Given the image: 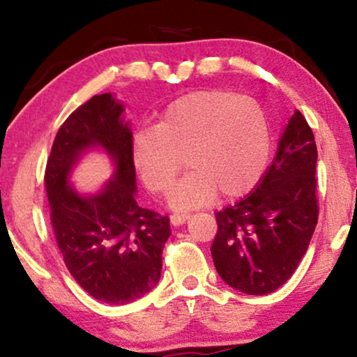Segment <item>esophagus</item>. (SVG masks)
Masks as SVG:
<instances>
[{
  "label": "esophagus",
  "instance_id": "esophagus-1",
  "mask_svg": "<svg viewBox=\"0 0 357 357\" xmlns=\"http://www.w3.org/2000/svg\"><path fill=\"white\" fill-rule=\"evenodd\" d=\"M188 218H190L188 213H177V214H172V216H170V222H172L174 226H182V224L187 221Z\"/></svg>",
  "mask_w": 357,
  "mask_h": 357
}]
</instances>
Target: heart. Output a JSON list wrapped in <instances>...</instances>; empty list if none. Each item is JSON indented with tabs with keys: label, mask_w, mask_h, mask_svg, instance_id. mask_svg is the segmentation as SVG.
Returning <instances> with one entry per match:
<instances>
[{
	"label": "heart",
	"mask_w": 357,
	"mask_h": 357,
	"mask_svg": "<svg viewBox=\"0 0 357 357\" xmlns=\"http://www.w3.org/2000/svg\"><path fill=\"white\" fill-rule=\"evenodd\" d=\"M271 151L270 121L260 104L227 91L185 94L165 107L154 128L136 131L131 158L144 187L164 195L183 167L170 204L197 208L250 193L266 170Z\"/></svg>",
	"instance_id": "b5f03b06"
}]
</instances>
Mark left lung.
Here are the masks:
<instances>
[{
  "instance_id": "8db88e82",
  "label": "left lung",
  "mask_w": 357,
  "mask_h": 357,
  "mask_svg": "<svg viewBox=\"0 0 357 357\" xmlns=\"http://www.w3.org/2000/svg\"><path fill=\"white\" fill-rule=\"evenodd\" d=\"M315 169L314 133L296 110L257 188L216 213L211 255L224 282L243 294L265 296L289 280L319 221Z\"/></svg>"
}]
</instances>
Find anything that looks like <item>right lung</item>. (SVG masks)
I'll use <instances>...</instances> for the list:
<instances>
[{"mask_svg":"<svg viewBox=\"0 0 357 357\" xmlns=\"http://www.w3.org/2000/svg\"><path fill=\"white\" fill-rule=\"evenodd\" d=\"M121 114L123 105L110 92L77 107L58 130L45 169L52 227L68 271L89 296L114 305L139 299L158 284L170 236L167 216L136 203L133 133ZM92 147L111 155L116 174L99 194L84 197L67 180Z\"/></svg>","mask_w":357,"mask_h":357,"instance_id":"obj_1","label":"right lung"}]
</instances>
